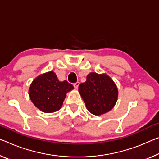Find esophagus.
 <instances>
[{
    "mask_svg": "<svg viewBox=\"0 0 159 159\" xmlns=\"http://www.w3.org/2000/svg\"><path fill=\"white\" fill-rule=\"evenodd\" d=\"M79 85H80V82H77L76 83H75L74 87H75V89H77L78 87H79Z\"/></svg>",
    "mask_w": 159,
    "mask_h": 159,
    "instance_id": "obj_1",
    "label": "esophagus"
}]
</instances>
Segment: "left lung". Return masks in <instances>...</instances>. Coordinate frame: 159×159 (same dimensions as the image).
I'll use <instances>...</instances> for the list:
<instances>
[{
	"mask_svg": "<svg viewBox=\"0 0 159 159\" xmlns=\"http://www.w3.org/2000/svg\"><path fill=\"white\" fill-rule=\"evenodd\" d=\"M79 92L87 110L100 116L111 110L118 99V88L107 74L90 72L85 82L79 86Z\"/></svg>",
	"mask_w": 159,
	"mask_h": 159,
	"instance_id": "1",
	"label": "left lung"
}]
</instances>
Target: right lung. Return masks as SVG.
Segmentation results:
<instances>
[{
    "instance_id": "add662e5",
    "label": "right lung",
    "mask_w": 159,
    "mask_h": 159,
    "mask_svg": "<svg viewBox=\"0 0 159 159\" xmlns=\"http://www.w3.org/2000/svg\"><path fill=\"white\" fill-rule=\"evenodd\" d=\"M73 85L60 82L53 71L39 75L29 87V97L33 104L44 113H52L61 109L67 92Z\"/></svg>"
}]
</instances>
